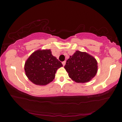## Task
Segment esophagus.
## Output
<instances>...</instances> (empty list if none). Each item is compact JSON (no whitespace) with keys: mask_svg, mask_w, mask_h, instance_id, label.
I'll return each mask as SVG.
<instances>
[{"mask_svg":"<svg viewBox=\"0 0 122 122\" xmlns=\"http://www.w3.org/2000/svg\"><path fill=\"white\" fill-rule=\"evenodd\" d=\"M62 65H63V66L66 65V61H65L62 62Z\"/></svg>","mask_w":122,"mask_h":122,"instance_id":"esophagus-1","label":"esophagus"}]
</instances>
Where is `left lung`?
Segmentation results:
<instances>
[{"label": "left lung", "instance_id": "obj_1", "mask_svg": "<svg viewBox=\"0 0 122 122\" xmlns=\"http://www.w3.org/2000/svg\"><path fill=\"white\" fill-rule=\"evenodd\" d=\"M64 68L72 80L77 83H86L96 75L97 62L87 53L76 51L67 60Z\"/></svg>", "mask_w": 122, "mask_h": 122}]
</instances>
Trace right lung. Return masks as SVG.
Returning a JSON list of instances; mask_svg holds the SVG:
<instances>
[{
  "mask_svg": "<svg viewBox=\"0 0 122 122\" xmlns=\"http://www.w3.org/2000/svg\"><path fill=\"white\" fill-rule=\"evenodd\" d=\"M62 66L51 54L50 49H39L26 60L25 71L27 77L34 84L45 86L54 79L57 69Z\"/></svg>",
  "mask_w": 122,
  "mask_h": 122,
  "instance_id": "add662e5",
  "label": "right lung"
}]
</instances>
